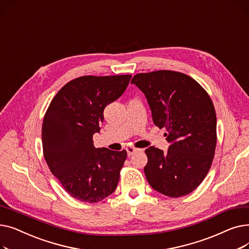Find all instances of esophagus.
<instances>
[{
    "mask_svg": "<svg viewBox=\"0 0 249 249\" xmlns=\"http://www.w3.org/2000/svg\"><path fill=\"white\" fill-rule=\"evenodd\" d=\"M126 150H127V154H128V156H131L134 152H136V151H137V149H136V148L131 147V146L127 147V148H126Z\"/></svg>",
    "mask_w": 249,
    "mask_h": 249,
    "instance_id": "1",
    "label": "esophagus"
}]
</instances>
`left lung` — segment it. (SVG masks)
<instances>
[{
	"label": "left lung",
	"instance_id": "1",
	"mask_svg": "<svg viewBox=\"0 0 249 249\" xmlns=\"http://www.w3.org/2000/svg\"><path fill=\"white\" fill-rule=\"evenodd\" d=\"M153 123L165 128L166 152L150 146L144 174L156 192L172 198L192 193L211 167L217 142L216 113L207 91L191 76L172 71L138 73Z\"/></svg>",
	"mask_w": 249,
	"mask_h": 249
}]
</instances>
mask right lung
Returning <instances> with one entry per match:
<instances>
[{"label":"right lung","instance_id":"add662e5","mask_svg":"<svg viewBox=\"0 0 249 249\" xmlns=\"http://www.w3.org/2000/svg\"><path fill=\"white\" fill-rule=\"evenodd\" d=\"M130 74L77 77L63 86L51 101L42 124L46 163L72 198L97 203L117 188L126 150L96 148L104 109L119 99Z\"/></svg>","mask_w":249,"mask_h":249}]
</instances>
